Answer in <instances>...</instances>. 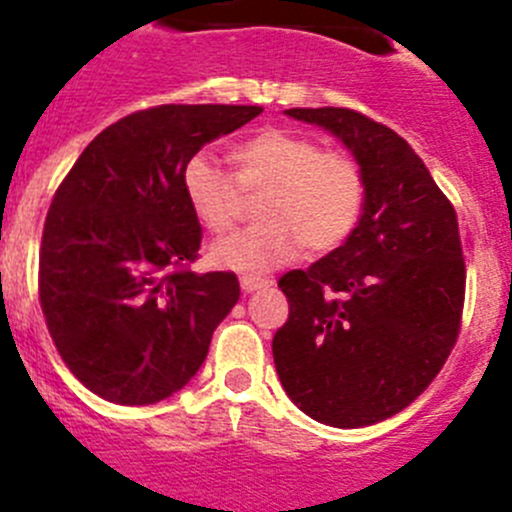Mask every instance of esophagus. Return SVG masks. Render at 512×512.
I'll return each instance as SVG.
<instances>
[{
	"label": "esophagus",
	"instance_id": "1",
	"mask_svg": "<svg viewBox=\"0 0 512 512\" xmlns=\"http://www.w3.org/2000/svg\"><path fill=\"white\" fill-rule=\"evenodd\" d=\"M270 283H272V280L257 278V275H242V278H240L242 293H255V290L267 288V285H270Z\"/></svg>",
	"mask_w": 512,
	"mask_h": 512
}]
</instances>
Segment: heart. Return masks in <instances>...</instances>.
I'll return each mask as SVG.
<instances>
[{
  "mask_svg": "<svg viewBox=\"0 0 512 512\" xmlns=\"http://www.w3.org/2000/svg\"><path fill=\"white\" fill-rule=\"evenodd\" d=\"M234 176L224 174L207 151L184 164L181 186L189 209L207 232L224 234L245 209L242 194H257L260 222L212 247L217 265L240 272L280 267L305 250H338L364 212V171L346 151L321 148L298 131L265 126L229 148Z\"/></svg>",
  "mask_w": 512,
  "mask_h": 512,
  "instance_id": "b5f03b06",
  "label": "heart"
}]
</instances>
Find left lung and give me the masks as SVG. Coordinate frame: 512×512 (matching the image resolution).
Here are the masks:
<instances>
[{
  "instance_id": "1",
  "label": "left lung",
  "mask_w": 512,
  "mask_h": 512,
  "mask_svg": "<svg viewBox=\"0 0 512 512\" xmlns=\"http://www.w3.org/2000/svg\"><path fill=\"white\" fill-rule=\"evenodd\" d=\"M341 138L364 171L366 204L331 255L278 280L290 305L272 338L280 384L328 427L394 417L434 381L465 308L452 202L399 133L351 108H290Z\"/></svg>"
}]
</instances>
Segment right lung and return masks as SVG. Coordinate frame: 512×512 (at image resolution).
<instances>
[{
  "mask_svg": "<svg viewBox=\"0 0 512 512\" xmlns=\"http://www.w3.org/2000/svg\"><path fill=\"white\" fill-rule=\"evenodd\" d=\"M260 105H156L100 131L57 186L42 229L40 305L57 353L100 399L179 391L240 300L234 272H191L202 227L181 186L204 143Z\"/></svg>",
  "mask_w": 512,
  "mask_h": 512,
  "instance_id": "right-lung-1",
  "label": "right lung"
}]
</instances>
